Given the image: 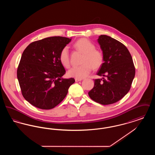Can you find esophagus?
I'll use <instances>...</instances> for the list:
<instances>
[{"mask_svg": "<svg viewBox=\"0 0 155 155\" xmlns=\"http://www.w3.org/2000/svg\"><path fill=\"white\" fill-rule=\"evenodd\" d=\"M82 79H78V78H75V82H78V81H82Z\"/></svg>", "mask_w": 155, "mask_h": 155, "instance_id": "1", "label": "esophagus"}]
</instances>
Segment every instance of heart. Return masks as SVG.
I'll use <instances>...</instances> for the list:
<instances>
[{
  "mask_svg": "<svg viewBox=\"0 0 155 155\" xmlns=\"http://www.w3.org/2000/svg\"><path fill=\"white\" fill-rule=\"evenodd\" d=\"M74 48L83 53L80 66L72 67L67 73L70 77L82 79L90 74L92 68L96 70L102 66L104 61L103 53L95 49V45L87 38H81L74 44ZM61 64L66 67L70 66V54L67 46L64 47L59 54Z\"/></svg>",
  "mask_w": 155,
  "mask_h": 155,
  "instance_id": "heart-1",
  "label": "heart"
}]
</instances>
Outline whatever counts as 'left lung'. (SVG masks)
Segmentation results:
<instances>
[{
  "mask_svg": "<svg viewBox=\"0 0 155 155\" xmlns=\"http://www.w3.org/2000/svg\"><path fill=\"white\" fill-rule=\"evenodd\" d=\"M97 42L103 52L104 63L97 75L104 78L94 80L89 97L103 105L116 103L130 91L135 74L133 58L125 45L101 35Z\"/></svg>",
  "mask_w": 155,
  "mask_h": 155,
  "instance_id": "1",
  "label": "left lung"
}]
</instances>
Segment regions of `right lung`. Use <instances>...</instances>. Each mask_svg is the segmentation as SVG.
<instances>
[{
    "instance_id": "1",
    "label": "right lung",
    "mask_w": 155,
    "mask_h": 155,
    "mask_svg": "<svg viewBox=\"0 0 155 155\" xmlns=\"http://www.w3.org/2000/svg\"><path fill=\"white\" fill-rule=\"evenodd\" d=\"M71 38H46L30 44L22 53L17 71L23 97L38 108L48 110L66 96L73 78H63L66 70L59 54Z\"/></svg>"
}]
</instances>
